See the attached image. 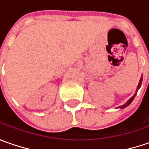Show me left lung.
I'll use <instances>...</instances> for the list:
<instances>
[{
  "instance_id": "left-lung-1",
  "label": "left lung",
  "mask_w": 149,
  "mask_h": 149,
  "mask_svg": "<svg viewBox=\"0 0 149 149\" xmlns=\"http://www.w3.org/2000/svg\"><path fill=\"white\" fill-rule=\"evenodd\" d=\"M141 83H142V79H141L140 81H139V86H138V89H139V87H140V86H141ZM136 95H137V92L135 93L133 97H131V99H130V100H129V101H128V102H126V103H125V104H124L123 105L120 106L119 108H121V109H123V108H125V107H127V106H129V104H131V102H132V101L134 100V97H135V96H136Z\"/></svg>"
}]
</instances>
